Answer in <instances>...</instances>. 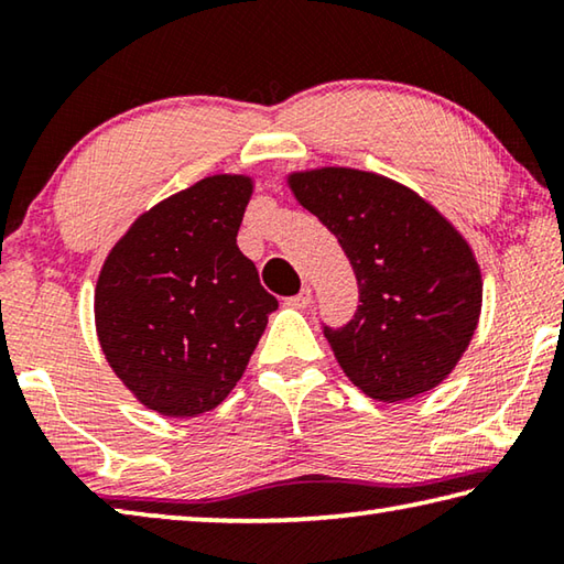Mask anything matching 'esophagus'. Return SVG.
<instances>
[{
	"label": "esophagus",
	"instance_id": "34e87169",
	"mask_svg": "<svg viewBox=\"0 0 564 564\" xmlns=\"http://www.w3.org/2000/svg\"><path fill=\"white\" fill-rule=\"evenodd\" d=\"M311 299H313V291L308 289V285H305V289H303L299 295H291V299L285 301V305H291V308L303 311V308H308V305H311Z\"/></svg>",
	"mask_w": 564,
	"mask_h": 564
}]
</instances>
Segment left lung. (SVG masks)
<instances>
[{
	"instance_id": "1",
	"label": "left lung",
	"mask_w": 564,
	"mask_h": 564,
	"mask_svg": "<svg viewBox=\"0 0 564 564\" xmlns=\"http://www.w3.org/2000/svg\"><path fill=\"white\" fill-rule=\"evenodd\" d=\"M289 186L356 271V316L323 328L343 373L383 403L441 386L480 321L482 275L470 243L433 204L388 176L321 166L293 171Z\"/></svg>"
}]
</instances>
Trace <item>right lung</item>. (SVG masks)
I'll return each instance as SVG.
<instances>
[{
    "mask_svg": "<svg viewBox=\"0 0 564 564\" xmlns=\"http://www.w3.org/2000/svg\"><path fill=\"white\" fill-rule=\"evenodd\" d=\"M253 194L246 174H214L129 226L94 291L99 346L141 405L194 417L224 403L279 301L236 236Z\"/></svg>",
    "mask_w": 564,
    "mask_h": 564,
    "instance_id": "1",
    "label": "right lung"
}]
</instances>
